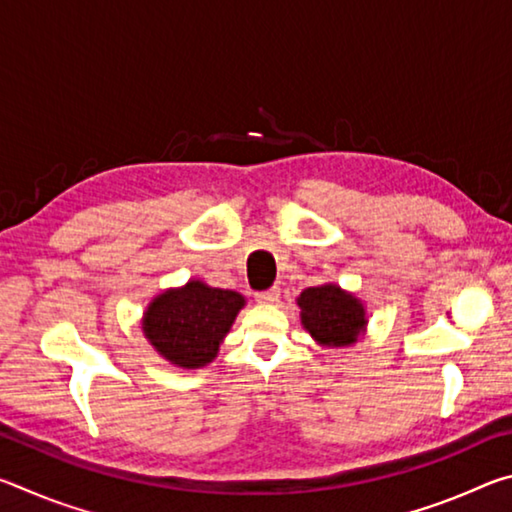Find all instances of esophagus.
Masks as SVG:
<instances>
[{
	"label": "esophagus",
	"instance_id": "34e87169",
	"mask_svg": "<svg viewBox=\"0 0 512 512\" xmlns=\"http://www.w3.org/2000/svg\"><path fill=\"white\" fill-rule=\"evenodd\" d=\"M277 298H280V289H277V287H271V289H266V291L255 293V300L262 302V305H271V302H275Z\"/></svg>",
	"mask_w": 512,
	"mask_h": 512
}]
</instances>
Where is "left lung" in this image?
Masks as SVG:
<instances>
[{"mask_svg":"<svg viewBox=\"0 0 512 512\" xmlns=\"http://www.w3.org/2000/svg\"><path fill=\"white\" fill-rule=\"evenodd\" d=\"M300 320L311 339L327 348H345L357 343L366 329V309L361 300L336 284L309 287L298 298Z\"/></svg>","mask_w":512,"mask_h":512,"instance_id":"8db88e82","label":"left lung"}]
</instances>
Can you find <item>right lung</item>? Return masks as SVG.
Listing matches in <instances>:
<instances>
[{
    "mask_svg": "<svg viewBox=\"0 0 512 512\" xmlns=\"http://www.w3.org/2000/svg\"><path fill=\"white\" fill-rule=\"evenodd\" d=\"M244 305L246 300L237 291L189 280L185 287L167 289L151 300L142 329L155 352L173 366L203 368L214 361Z\"/></svg>",
    "mask_w": 512,
    "mask_h": 512,
    "instance_id": "right-lung-1",
    "label": "right lung"
}]
</instances>
